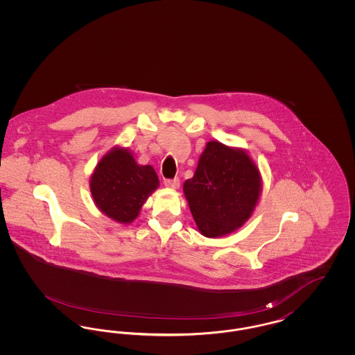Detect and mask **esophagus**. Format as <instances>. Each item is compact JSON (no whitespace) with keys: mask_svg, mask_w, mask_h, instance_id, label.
Segmentation results:
<instances>
[{"mask_svg":"<svg viewBox=\"0 0 355 355\" xmlns=\"http://www.w3.org/2000/svg\"><path fill=\"white\" fill-rule=\"evenodd\" d=\"M165 185L170 187V189H178L180 187V180L178 178H174V180H166L165 181Z\"/></svg>","mask_w":355,"mask_h":355,"instance_id":"esophagus-1","label":"esophagus"}]
</instances>
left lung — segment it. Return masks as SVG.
I'll use <instances>...</instances> for the list:
<instances>
[{"label": "left lung", "instance_id": "1", "mask_svg": "<svg viewBox=\"0 0 355 355\" xmlns=\"http://www.w3.org/2000/svg\"><path fill=\"white\" fill-rule=\"evenodd\" d=\"M262 177L249 153L220 141L205 146L184 194L197 229L207 238L227 236L253 216Z\"/></svg>", "mask_w": 355, "mask_h": 355}]
</instances>
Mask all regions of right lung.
I'll return each instance as SVG.
<instances>
[{"instance_id":"obj_1","label":"right lung","mask_w":355,"mask_h":355,"mask_svg":"<svg viewBox=\"0 0 355 355\" xmlns=\"http://www.w3.org/2000/svg\"><path fill=\"white\" fill-rule=\"evenodd\" d=\"M89 185L102 214L128 225L139 216L144 203L158 189L159 180L153 166L137 164L128 148L114 146L98 161Z\"/></svg>"}]
</instances>
